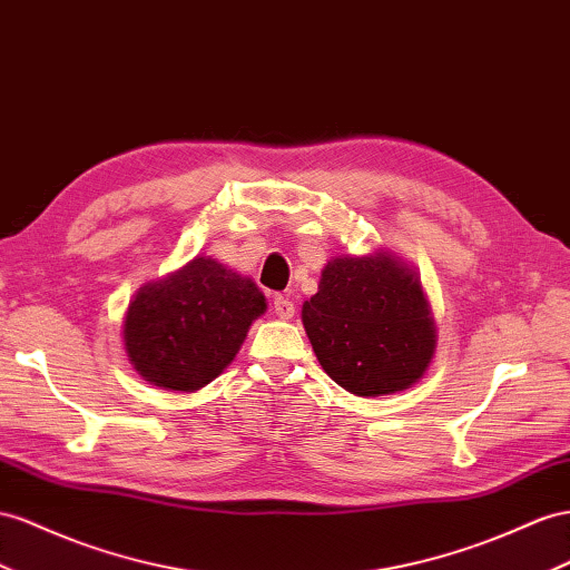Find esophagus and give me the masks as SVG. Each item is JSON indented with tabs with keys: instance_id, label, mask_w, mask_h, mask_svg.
Wrapping results in <instances>:
<instances>
[{
	"instance_id": "obj_1",
	"label": "esophagus",
	"mask_w": 570,
	"mask_h": 570,
	"mask_svg": "<svg viewBox=\"0 0 570 570\" xmlns=\"http://www.w3.org/2000/svg\"><path fill=\"white\" fill-rule=\"evenodd\" d=\"M272 311L276 313V317L288 320V317H294L296 305H294V301H291L286 294H274V298H272Z\"/></svg>"
}]
</instances>
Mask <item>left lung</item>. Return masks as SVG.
<instances>
[{
	"mask_svg": "<svg viewBox=\"0 0 570 570\" xmlns=\"http://www.w3.org/2000/svg\"><path fill=\"white\" fill-rule=\"evenodd\" d=\"M303 325L320 366L358 397L416 383L433 356L429 305L416 276L392 257L327 262Z\"/></svg>",
	"mask_w": 570,
	"mask_h": 570,
	"instance_id": "1",
	"label": "left lung"
}]
</instances>
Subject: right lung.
I'll use <instances>...</instances> for the list:
<instances>
[{
  "instance_id": "1",
  "label": "right lung",
  "mask_w": 570,
  "mask_h": 570,
  "mask_svg": "<svg viewBox=\"0 0 570 570\" xmlns=\"http://www.w3.org/2000/svg\"><path fill=\"white\" fill-rule=\"evenodd\" d=\"M267 303L257 286L209 257L146 284L129 303L125 348L146 381L195 392L222 373Z\"/></svg>"
}]
</instances>
